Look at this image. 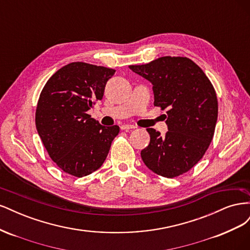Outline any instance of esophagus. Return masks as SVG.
Returning a JSON list of instances; mask_svg holds the SVG:
<instances>
[{
	"mask_svg": "<svg viewBox=\"0 0 250 250\" xmlns=\"http://www.w3.org/2000/svg\"><path fill=\"white\" fill-rule=\"evenodd\" d=\"M134 128H137L134 125H130V124H123L121 125V129L123 130H129V129H134Z\"/></svg>",
	"mask_w": 250,
	"mask_h": 250,
	"instance_id": "34e87169",
	"label": "esophagus"
}]
</instances>
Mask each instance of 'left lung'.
<instances>
[{
  "label": "left lung",
  "instance_id": "1",
  "mask_svg": "<svg viewBox=\"0 0 250 250\" xmlns=\"http://www.w3.org/2000/svg\"><path fill=\"white\" fill-rule=\"evenodd\" d=\"M129 69L153 84L154 106L167 110L168 131L162 137L147 128L149 145L142 150L147 167L173 178L190 171L207 152L218 118L216 90L193 60L165 56Z\"/></svg>",
  "mask_w": 250,
  "mask_h": 250
}]
</instances>
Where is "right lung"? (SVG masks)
Wrapping results in <instances>:
<instances>
[{"mask_svg": "<svg viewBox=\"0 0 250 250\" xmlns=\"http://www.w3.org/2000/svg\"><path fill=\"white\" fill-rule=\"evenodd\" d=\"M115 70L85 62L59 69L44 84L35 125L51 160L75 177L89 175L106 158L120 127H104L87 110L102 100Z\"/></svg>", "mask_w": 250, "mask_h": 250, "instance_id": "add662e5", "label": "right lung"}]
</instances>
